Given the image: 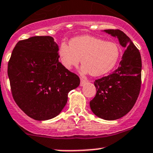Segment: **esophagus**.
I'll use <instances>...</instances> for the list:
<instances>
[{
    "mask_svg": "<svg viewBox=\"0 0 153 153\" xmlns=\"http://www.w3.org/2000/svg\"><path fill=\"white\" fill-rule=\"evenodd\" d=\"M88 82V80L85 79H81V82H80V86H84L85 84H87Z\"/></svg>",
    "mask_w": 153,
    "mask_h": 153,
    "instance_id": "34e87169",
    "label": "esophagus"
}]
</instances>
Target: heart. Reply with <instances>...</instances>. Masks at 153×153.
Returning <instances> with one entry per match:
<instances>
[{
	"mask_svg": "<svg viewBox=\"0 0 153 153\" xmlns=\"http://www.w3.org/2000/svg\"><path fill=\"white\" fill-rule=\"evenodd\" d=\"M120 56L118 45L114 42L81 36L72 39L70 46L62 43L59 50L61 64L66 69L77 66L81 60L83 73L99 76L108 73L115 67Z\"/></svg>",
	"mask_w": 153,
	"mask_h": 153,
	"instance_id": "b5f03b06",
	"label": "heart"
}]
</instances>
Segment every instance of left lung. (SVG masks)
Masks as SVG:
<instances>
[{
	"label": "left lung",
	"mask_w": 153,
	"mask_h": 153,
	"mask_svg": "<svg viewBox=\"0 0 153 153\" xmlns=\"http://www.w3.org/2000/svg\"><path fill=\"white\" fill-rule=\"evenodd\" d=\"M103 32L117 37L126 50L117 69L94 82L97 93L90 106L97 117L112 121L127 114L136 102L141 87L142 60L139 50L122 31Z\"/></svg>",
	"instance_id": "left-lung-1"
}]
</instances>
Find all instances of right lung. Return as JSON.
I'll return each instance as SVG.
<instances>
[{"label":"right lung","instance_id":"right-lung-1","mask_svg":"<svg viewBox=\"0 0 153 153\" xmlns=\"http://www.w3.org/2000/svg\"><path fill=\"white\" fill-rule=\"evenodd\" d=\"M58 46L51 36L20 40L8 64L12 95L30 118L45 121L57 116L66 105L68 93L80 79L58 61Z\"/></svg>","mask_w":153,"mask_h":153}]
</instances>
